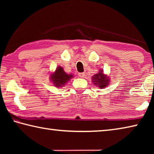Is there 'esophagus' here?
I'll list each match as a JSON object with an SVG mask.
<instances>
[{
  "label": "esophagus",
  "mask_w": 154,
  "mask_h": 154,
  "mask_svg": "<svg viewBox=\"0 0 154 154\" xmlns=\"http://www.w3.org/2000/svg\"><path fill=\"white\" fill-rule=\"evenodd\" d=\"M79 76L81 77V78H83L85 77V73L84 72H79Z\"/></svg>",
  "instance_id": "obj_1"
}]
</instances>
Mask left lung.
<instances>
[{
  "label": "left lung",
  "mask_w": 154,
  "mask_h": 154,
  "mask_svg": "<svg viewBox=\"0 0 154 154\" xmlns=\"http://www.w3.org/2000/svg\"><path fill=\"white\" fill-rule=\"evenodd\" d=\"M92 79L94 84L98 85L100 88H106L109 84V79L103 73L102 70H100L98 73L94 75Z\"/></svg>",
  "instance_id": "left-lung-1"
}]
</instances>
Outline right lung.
Masks as SVG:
<instances>
[{
    "mask_svg": "<svg viewBox=\"0 0 154 154\" xmlns=\"http://www.w3.org/2000/svg\"><path fill=\"white\" fill-rule=\"evenodd\" d=\"M73 77L72 74H67L64 71L62 66H58L54 73L51 74L50 79L54 83V86L57 88L63 87Z\"/></svg>",
    "mask_w": 154,
    "mask_h": 154,
    "instance_id": "right-lung-1",
    "label": "right lung"
}]
</instances>
